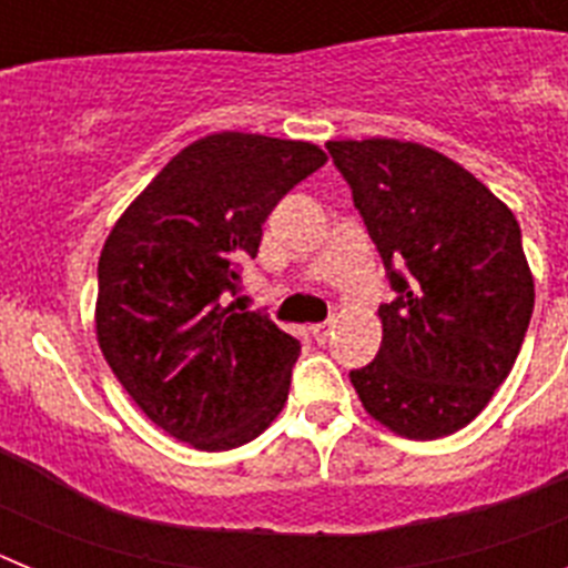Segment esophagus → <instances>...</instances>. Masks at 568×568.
<instances>
[{"label": "esophagus", "instance_id": "1", "mask_svg": "<svg viewBox=\"0 0 568 568\" xmlns=\"http://www.w3.org/2000/svg\"><path fill=\"white\" fill-rule=\"evenodd\" d=\"M333 327H335V321H324V324H313L310 333H313V338L318 341V344H324V341L329 338V333H333Z\"/></svg>", "mask_w": 568, "mask_h": 568}]
</instances>
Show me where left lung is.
I'll use <instances>...</instances> for the list:
<instances>
[{"label": "left lung", "mask_w": 568, "mask_h": 568, "mask_svg": "<svg viewBox=\"0 0 568 568\" xmlns=\"http://www.w3.org/2000/svg\"><path fill=\"white\" fill-rule=\"evenodd\" d=\"M395 298L381 349L349 373L395 435L435 440L478 418L526 338L535 281L518 219L469 170L398 139L327 142Z\"/></svg>", "instance_id": "obj_1"}]
</instances>
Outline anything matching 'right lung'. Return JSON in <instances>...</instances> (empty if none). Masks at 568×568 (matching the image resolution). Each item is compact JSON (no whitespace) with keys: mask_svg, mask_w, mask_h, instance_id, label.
Segmentation results:
<instances>
[{"mask_svg":"<svg viewBox=\"0 0 568 568\" xmlns=\"http://www.w3.org/2000/svg\"><path fill=\"white\" fill-rule=\"evenodd\" d=\"M324 162L310 142L204 135L164 164L104 241V361L155 426L195 449H235L284 409L301 341L229 298L258 255L261 224Z\"/></svg>","mask_w":568,"mask_h":568,"instance_id":"add662e5","label":"right lung"}]
</instances>
